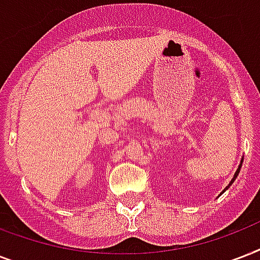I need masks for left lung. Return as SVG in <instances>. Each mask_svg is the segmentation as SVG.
I'll use <instances>...</instances> for the list:
<instances>
[{
    "instance_id": "8db88e82",
    "label": "left lung",
    "mask_w": 260,
    "mask_h": 260,
    "mask_svg": "<svg viewBox=\"0 0 260 260\" xmlns=\"http://www.w3.org/2000/svg\"><path fill=\"white\" fill-rule=\"evenodd\" d=\"M243 159H244V158H242V160H240V165H239V167H238V170H236V173H235L234 178H232V179H231V182H230V185L226 186L225 189L222 190V191H221V194H222V193H224V191H225V190H228V189H230V186H231V185H232V183H234V182H235V179H236V178H238L239 173H240V169H242V165H243Z\"/></svg>"
}]
</instances>
